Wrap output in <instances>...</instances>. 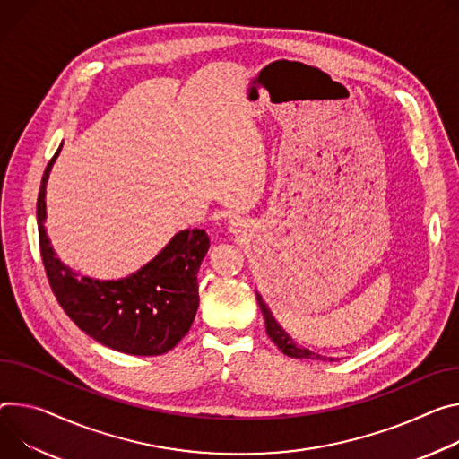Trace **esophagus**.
<instances>
[{
	"instance_id": "34e87169",
	"label": "esophagus",
	"mask_w": 459,
	"mask_h": 459,
	"mask_svg": "<svg viewBox=\"0 0 459 459\" xmlns=\"http://www.w3.org/2000/svg\"><path fill=\"white\" fill-rule=\"evenodd\" d=\"M245 225L239 221V220H234V221H230V230L232 232H241V229H243Z\"/></svg>"
}]
</instances>
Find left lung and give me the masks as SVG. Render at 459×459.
<instances>
[{"instance_id":"8db88e82","label":"left lung","mask_w":459,"mask_h":459,"mask_svg":"<svg viewBox=\"0 0 459 459\" xmlns=\"http://www.w3.org/2000/svg\"><path fill=\"white\" fill-rule=\"evenodd\" d=\"M256 300H258V306H260V309H262V313H264V318H265V331H267V335H269V339L276 344V348L283 353V355H287V357H293V359H309V360H331L333 362V359L329 357H322V355H316V353H313V351H309V350H306V348H302V346H299L293 339H290L287 333L280 327V324L274 320V316H273V313H271V309L267 307V304L262 300V297L260 295H256Z\"/></svg>"}]
</instances>
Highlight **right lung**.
<instances>
[{
	"mask_svg": "<svg viewBox=\"0 0 459 459\" xmlns=\"http://www.w3.org/2000/svg\"><path fill=\"white\" fill-rule=\"evenodd\" d=\"M58 152L41 178L36 203L39 253L53 293L65 315L97 342L141 357L170 351L186 335L197 306V271L211 247L201 229L183 230L135 274L99 281L65 267L46 234V183Z\"/></svg>",
	"mask_w": 459,
	"mask_h": 459,
	"instance_id": "obj_1",
	"label": "right lung"
}]
</instances>
